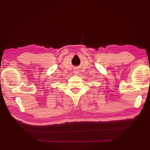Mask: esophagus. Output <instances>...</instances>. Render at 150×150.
<instances>
[{
  "mask_svg": "<svg viewBox=\"0 0 150 150\" xmlns=\"http://www.w3.org/2000/svg\"><path fill=\"white\" fill-rule=\"evenodd\" d=\"M74 73H75V74H76V73H78L77 71H74Z\"/></svg>",
  "mask_w": 150,
  "mask_h": 150,
  "instance_id": "obj_1",
  "label": "esophagus"
}]
</instances>
